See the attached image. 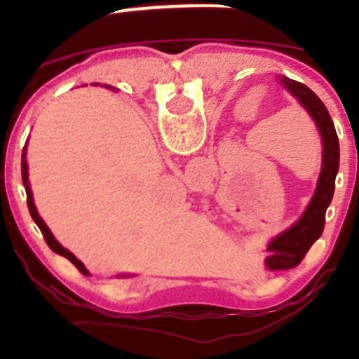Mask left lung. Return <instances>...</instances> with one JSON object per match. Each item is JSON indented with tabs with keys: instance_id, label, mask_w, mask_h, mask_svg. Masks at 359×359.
Instances as JSON below:
<instances>
[{
	"instance_id": "8db88e82",
	"label": "left lung",
	"mask_w": 359,
	"mask_h": 359,
	"mask_svg": "<svg viewBox=\"0 0 359 359\" xmlns=\"http://www.w3.org/2000/svg\"><path fill=\"white\" fill-rule=\"evenodd\" d=\"M278 82L287 93L297 98V102L307 111V115L315 122L322 136V169H320L315 194L311 198L302 217L269 241L268 252L271 255L266 257V268L271 271L291 269L300 264L306 253L309 252L311 244L322 236L323 226H325V212L332 201L334 180L340 167V142H338V135H336L334 123H332L327 107L323 106L315 91H311L302 82L287 77H278Z\"/></svg>"
}]
</instances>
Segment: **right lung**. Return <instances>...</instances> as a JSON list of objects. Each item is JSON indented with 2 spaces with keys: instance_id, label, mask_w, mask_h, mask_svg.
<instances>
[{
  "instance_id": "add662e5",
  "label": "right lung",
  "mask_w": 359,
  "mask_h": 359,
  "mask_svg": "<svg viewBox=\"0 0 359 359\" xmlns=\"http://www.w3.org/2000/svg\"><path fill=\"white\" fill-rule=\"evenodd\" d=\"M106 88H107V90H109L111 86H106ZM21 176H23V185H25V190H27V205H28V210H30L32 219H34V221H36L37 226H39V230H41V233H43V237H44V241H46V244H48L50 248H52L55 253H59V255L66 257V259H68V261L72 262V264L75 266V268H77L82 275H86V277H90V271L86 269V266L82 264V262L79 261L77 257L73 255V253L69 252V250H66L65 246H62V244L55 239V237H53V233H52V231H50V228L46 226V223H44V221H43V217H41V215H39V212H37L36 203H34V196H32L30 182H28L27 144H25V147H23V154H21ZM120 277H128V275H120Z\"/></svg>"
}]
</instances>
